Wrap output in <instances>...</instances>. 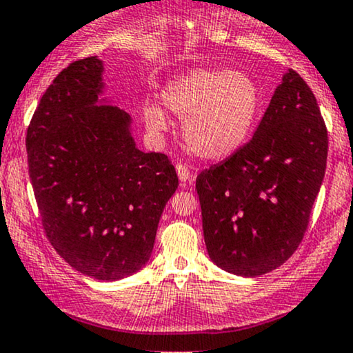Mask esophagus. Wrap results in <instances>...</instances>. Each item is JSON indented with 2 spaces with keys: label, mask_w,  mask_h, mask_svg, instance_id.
Masks as SVG:
<instances>
[{
  "label": "esophagus",
  "mask_w": 353,
  "mask_h": 353,
  "mask_svg": "<svg viewBox=\"0 0 353 353\" xmlns=\"http://www.w3.org/2000/svg\"><path fill=\"white\" fill-rule=\"evenodd\" d=\"M176 171H177V176H179V181L182 182V184H185V182L192 179V172H190L189 169L185 168V165L177 164L176 165Z\"/></svg>",
  "instance_id": "esophagus-1"
}]
</instances>
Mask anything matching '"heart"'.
Returning <instances> with one entry per match:
<instances>
[{"label": "heart", "mask_w": 353, "mask_h": 353, "mask_svg": "<svg viewBox=\"0 0 353 353\" xmlns=\"http://www.w3.org/2000/svg\"><path fill=\"white\" fill-rule=\"evenodd\" d=\"M164 108L182 121L185 144L202 159L229 157L252 131L261 92L245 72L225 68H197L171 81L161 92ZM144 119L154 132L168 129V117L157 106L144 109Z\"/></svg>", "instance_id": "obj_1"}]
</instances>
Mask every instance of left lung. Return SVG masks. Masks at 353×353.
I'll return each instance as SVG.
<instances>
[{"label":"left lung","mask_w":353,"mask_h":353,"mask_svg":"<svg viewBox=\"0 0 353 353\" xmlns=\"http://www.w3.org/2000/svg\"><path fill=\"white\" fill-rule=\"evenodd\" d=\"M327 129L314 92L289 70L252 139L197 176L210 261L257 277L302 242L327 165Z\"/></svg>","instance_id":"1"}]
</instances>
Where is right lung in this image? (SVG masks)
<instances>
[{
  "label": "right lung",
  "mask_w": 353,
  "mask_h": 353,
  "mask_svg": "<svg viewBox=\"0 0 353 353\" xmlns=\"http://www.w3.org/2000/svg\"><path fill=\"white\" fill-rule=\"evenodd\" d=\"M98 56L71 63L39 101L26 134L43 228L64 261L98 281L148 264L179 179L165 154L143 152L132 119L103 98Z\"/></svg>",
  "instance_id": "right-lung-1"
}]
</instances>
